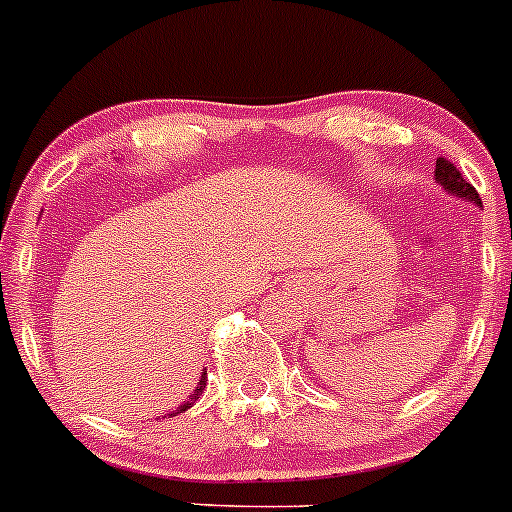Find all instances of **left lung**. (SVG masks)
Instances as JSON below:
<instances>
[{
    "label": "left lung",
    "mask_w": 512,
    "mask_h": 512,
    "mask_svg": "<svg viewBox=\"0 0 512 512\" xmlns=\"http://www.w3.org/2000/svg\"><path fill=\"white\" fill-rule=\"evenodd\" d=\"M435 180H438L445 190L453 192V195L465 197V200L475 202V205H483L478 197V190H475V187L465 180L463 172H460L453 162L445 160V157H438V162H435Z\"/></svg>",
    "instance_id": "8db88e82"
}]
</instances>
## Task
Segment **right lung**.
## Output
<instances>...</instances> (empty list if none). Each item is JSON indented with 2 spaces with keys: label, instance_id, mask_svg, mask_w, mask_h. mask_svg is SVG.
I'll return each mask as SVG.
<instances>
[{
  "label": "right lung",
  "instance_id": "right-lung-1",
  "mask_svg": "<svg viewBox=\"0 0 512 512\" xmlns=\"http://www.w3.org/2000/svg\"><path fill=\"white\" fill-rule=\"evenodd\" d=\"M205 385H207V372H205V375H202L200 385H197V390H195V393H192V395H190V400H187V403H185V405H180V410H175V413H172V415H177V413H182V410L192 408V405H195V403H197V398H200V395H202V390H205Z\"/></svg>",
  "mask_w": 512,
  "mask_h": 512
}]
</instances>
